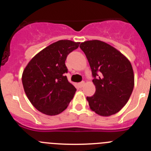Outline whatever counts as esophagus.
<instances>
[{"label": "esophagus", "instance_id": "1", "mask_svg": "<svg viewBox=\"0 0 151 151\" xmlns=\"http://www.w3.org/2000/svg\"><path fill=\"white\" fill-rule=\"evenodd\" d=\"M78 85H79V87H80V88H83V87L85 85V82H81V83H79Z\"/></svg>", "mask_w": 151, "mask_h": 151}]
</instances>
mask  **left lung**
Returning <instances> with one entry per match:
<instances>
[{
    "instance_id": "8db88e82",
    "label": "left lung",
    "mask_w": 151,
    "mask_h": 151,
    "mask_svg": "<svg viewBox=\"0 0 151 151\" xmlns=\"http://www.w3.org/2000/svg\"><path fill=\"white\" fill-rule=\"evenodd\" d=\"M80 47L94 77L95 94L87 97L90 108L100 116L117 113L129 101L134 86L130 61L115 47L99 40L82 42Z\"/></svg>"
}]
</instances>
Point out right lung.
<instances>
[{
  "label": "right lung",
  "mask_w": 151,
  "mask_h": 151,
  "mask_svg": "<svg viewBox=\"0 0 151 151\" xmlns=\"http://www.w3.org/2000/svg\"><path fill=\"white\" fill-rule=\"evenodd\" d=\"M80 42L60 40L39 52L29 61L22 75L24 91L33 106L47 115L66 109L76 88L67 80L65 60Z\"/></svg>",
  "instance_id": "obj_1"
}]
</instances>
